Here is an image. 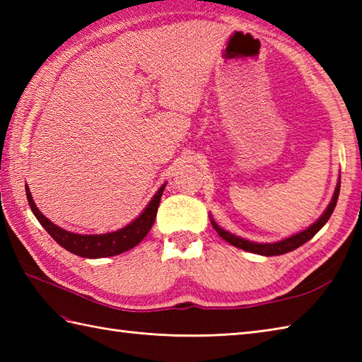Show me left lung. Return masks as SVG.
<instances>
[{"mask_svg": "<svg viewBox=\"0 0 362 362\" xmlns=\"http://www.w3.org/2000/svg\"><path fill=\"white\" fill-rule=\"evenodd\" d=\"M339 189H341V177H339V180H337V185H336V189H334V194L332 197V202L328 204L325 211L322 213V216L316 222H314V224H311L308 228H305L303 232H298L296 235L288 236V238H284V240L275 241V243H253V241H249V240H245V238L236 236L233 233L227 232V230H224L222 227H219L211 216H210V221H211L213 228L216 230L218 235L222 238V240H226L228 244L235 245V247H238V249H243V250L250 252V253H257V255H263V257L283 255V253L296 250L297 247H300V245L305 244L306 241H310L311 238L327 224V221L329 219L332 213L334 211L337 197H339Z\"/></svg>", "mask_w": 362, "mask_h": 362, "instance_id": "obj_1", "label": "left lung"}]
</instances>
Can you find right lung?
Returning <instances> with one entry per match:
<instances>
[{"instance_id": "right-lung-1", "label": "right lung", "mask_w": 362, "mask_h": 362, "mask_svg": "<svg viewBox=\"0 0 362 362\" xmlns=\"http://www.w3.org/2000/svg\"><path fill=\"white\" fill-rule=\"evenodd\" d=\"M166 183H163L158 188V191L146 205V209L141 211L138 218H135L130 224L126 227L115 230V232L101 233V235H81L74 232H68V230L59 227L51 222L45 214L38 210L35 205L33 194L26 185V197L30 210H33L34 216L40 222L42 227L51 235V238L57 244L62 245L68 252L74 253V255L82 258H105V257H115L119 255L122 252H127L136 244H140L149 230L153 226V221L157 216V210L160 205L161 194H163Z\"/></svg>"}]
</instances>
